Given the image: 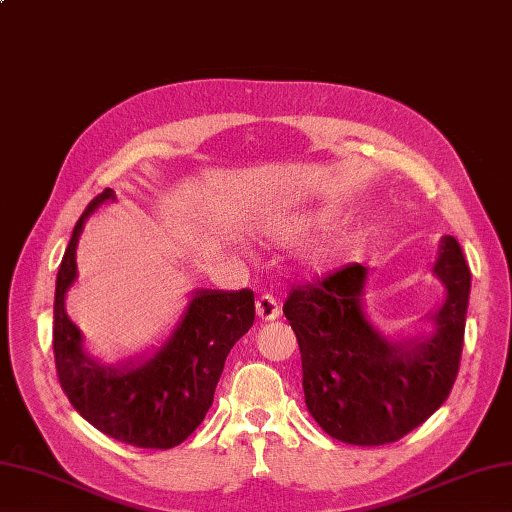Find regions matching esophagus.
Returning <instances> with one entry per match:
<instances>
[{
    "label": "esophagus",
    "instance_id": "1",
    "mask_svg": "<svg viewBox=\"0 0 512 512\" xmlns=\"http://www.w3.org/2000/svg\"><path fill=\"white\" fill-rule=\"evenodd\" d=\"M256 313L263 321H273V319L280 317L282 310H280V304H278L276 297H273L271 293H263L256 302Z\"/></svg>",
    "mask_w": 512,
    "mask_h": 512
}]
</instances>
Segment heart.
<instances>
[{
    "label": "heart",
    "instance_id": "1",
    "mask_svg": "<svg viewBox=\"0 0 512 512\" xmlns=\"http://www.w3.org/2000/svg\"><path fill=\"white\" fill-rule=\"evenodd\" d=\"M334 219H336V208L332 206L304 208V210H295V213H284V215L267 219L263 223V232L273 243L291 245L297 241H304L306 236L315 234L323 228H328ZM350 243H352V234L347 230H339L315 249L310 263H313L317 271L332 269L345 258L347 249H350Z\"/></svg>",
    "mask_w": 512,
    "mask_h": 512
}]
</instances>
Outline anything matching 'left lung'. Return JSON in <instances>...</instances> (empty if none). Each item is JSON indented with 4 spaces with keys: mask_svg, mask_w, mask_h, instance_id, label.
<instances>
[{
    "mask_svg": "<svg viewBox=\"0 0 512 512\" xmlns=\"http://www.w3.org/2000/svg\"><path fill=\"white\" fill-rule=\"evenodd\" d=\"M432 273L445 302L428 315L432 334L389 341L365 313L371 269L345 265L286 297L284 315L302 352L308 413L332 439L352 445L400 441L450 395L471 291V271L454 236H443Z\"/></svg>",
    "mask_w": 512,
    "mask_h": 512,
    "instance_id": "8db88e82",
    "label": "left lung"
}]
</instances>
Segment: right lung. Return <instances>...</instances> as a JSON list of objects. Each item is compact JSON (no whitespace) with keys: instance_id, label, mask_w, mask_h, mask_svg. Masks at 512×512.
<instances>
[{"instance_id":"add662e5","label":"right lung","mask_w":512,"mask_h":512,"mask_svg":"<svg viewBox=\"0 0 512 512\" xmlns=\"http://www.w3.org/2000/svg\"><path fill=\"white\" fill-rule=\"evenodd\" d=\"M112 189L86 206L62 256L54 295V358L62 391L78 413L112 439L147 450L180 445L213 406L217 382L234 343L254 323V293H191V302L158 350L106 365L84 350L82 332L65 310L78 278L76 249L84 223L99 206L115 202Z\"/></svg>"}]
</instances>
